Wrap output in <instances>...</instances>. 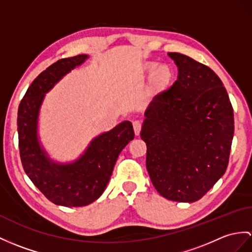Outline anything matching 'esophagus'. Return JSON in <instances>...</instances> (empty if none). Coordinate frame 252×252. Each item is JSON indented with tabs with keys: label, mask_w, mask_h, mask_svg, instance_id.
Listing matches in <instances>:
<instances>
[{
	"label": "esophagus",
	"mask_w": 252,
	"mask_h": 252,
	"mask_svg": "<svg viewBox=\"0 0 252 252\" xmlns=\"http://www.w3.org/2000/svg\"><path fill=\"white\" fill-rule=\"evenodd\" d=\"M132 126H133L134 134H136V136H139L141 129H142V122H141V121H134L132 123Z\"/></svg>",
	"instance_id": "34e87169"
}]
</instances>
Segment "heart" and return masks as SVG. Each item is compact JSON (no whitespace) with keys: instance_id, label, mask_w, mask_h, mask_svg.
Wrapping results in <instances>:
<instances>
[{"instance_id":"1","label":"heart","mask_w":252,"mask_h":252,"mask_svg":"<svg viewBox=\"0 0 252 252\" xmlns=\"http://www.w3.org/2000/svg\"><path fill=\"white\" fill-rule=\"evenodd\" d=\"M145 72H152L150 76V87L155 93H158L167 88L171 80V70L168 66H156L155 63H146L144 65Z\"/></svg>"}]
</instances>
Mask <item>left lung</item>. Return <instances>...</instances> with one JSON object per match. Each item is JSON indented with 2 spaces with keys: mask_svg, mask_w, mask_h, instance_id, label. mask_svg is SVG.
<instances>
[{
  "mask_svg": "<svg viewBox=\"0 0 252 252\" xmlns=\"http://www.w3.org/2000/svg\"><path fill=\"white\" fill-rule=\"evenodd\" d=\"M168 55L177 66V80L150 103L140 136L157 191L168 200L194 202L228 167L234 113L210 67L177 52Z\"/></svg>",
  "mask_w": 252,
  "mask_h": 252,
  "instance_id": "1",
  "label": "left lung"
}]
</instances>
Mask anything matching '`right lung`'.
I'll return each mask as SVG.
<instances>
[{
  "instance_id": "obj_1",
  "label": "right lung",
  "mask_w": 252,
  "mask_h": 252,
  "mask_svg": "<svg viewBox=\"0 0 252 252\" xmlns=\"http://www.w3.org/2000/svg\"><path fill=\"white\" fill-rule=\"evenodd\" d=\"M88 55L61 59L40 72L18 109V138L22 167L30 180L52 203L67 207L85 206L100 197L112 174L121 151L133 140L128 121L93 140L85 154L71 164H55L40 150L36 127L45 93L65 73L82 64Z\"/></svg>"
}]
</instances>
